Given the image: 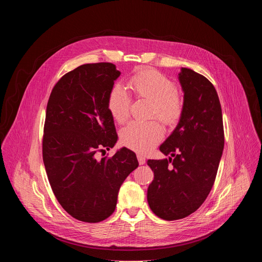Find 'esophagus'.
<instances>
[{
    "mask_svg": "<svg viewBox=\"0 0 262 262\" xmlns=\"http://www.w3.org/2000/svg\"><path fill=\"white\" fill-rule=\"evenodd\" d=\"M137 158H138V162H139V164H140V165H144V164H145V158H144L143 156L138 155V156H137Z\"/></svg>",
    "mask_w": 262,
    "mask_h": 262,
    "instance_id": "esophagus-1",
    "label": "esophagus"
}]
</instances>
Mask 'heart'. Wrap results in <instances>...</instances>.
Masks as SVG:
<instances>
[{
    "label": "heart",
    "instance_id": "1",
    "mask_svg": "<svg viewBox=\"0 0 262 262\" xmlns=\"http://www.w3.org/2000/svg\"><path fill=\"white\" fill-rule=\"evenodd\" d=\"M128 87L138 98L150 100V116L157 117L165 125H172L181 116L183 100L175 84L163 73L152 68L138 70L127 82ZM132 97L119 84L111 88L106 107L116 122L124 123L129 117ZM163 129L157 121L147 123L132 122L120 133L121 143L141 154L150 151L162 140Z\"/></svg>",
    "mask_w": 262,
    "mask_h": 262
}]
</instances>
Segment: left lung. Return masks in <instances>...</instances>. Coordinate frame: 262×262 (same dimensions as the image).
I'll return each instance as SVG.
<instances>
[{"mask_svg":"<svg viewBox=\"0 0 262 262\" xmlns=\"http://www.w3.org/2000/svg\"><path fill=\"white\" fill-rule=\"evenodd\" d=\"M178 80L183 92L179 122L160 146L169 159L148 160L155 173L147 201L161 219H183L207 198L224 148L222 108L213 85L202 74L182 67Z\"/></svg>","mask_w":262,"mask_h":262,"instance_id":"8db88e82","label":"left lung"}]
</instances>
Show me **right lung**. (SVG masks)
<instances>
[{"label":"right lung","mask_w":262,"mask_h":262,"mask_svg":"<svg viewBox=\"0 0 262 262\" xmlns=\"http://www.w3.org/2000/svg\"><path fill=\"white\" fill-rule=\"evenodd\" d=\"M120 71L112 63L84 64L58 81L47 106L42 157L52 190L74 219L98 223L114 212L125 178L139 166L122 147L96 159L118 140L106 99Z\"/></svg>","instance_id":"1"}]
</instances>
